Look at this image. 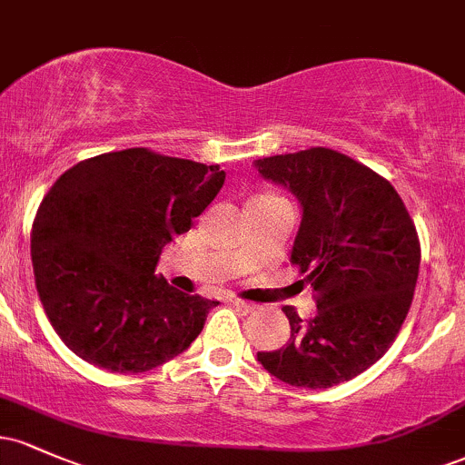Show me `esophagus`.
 Wrapping results in <instances>:
<instances>
[{"mask_svg": "<svg viewBox=\"0 0 465 465\" xmlns=\"http://www.w3.org/2000/svg\"><path fill=\"white\" fill-rule=\"evenodd\" d=\"M229 303H232L233 308H238V311H242V312H251L253 311V303H249V302H242V300H236V297H232V300H229Z\"/></svg>", "mask_w": 465, "mask_h": 465, "instance_id": "34e87169", "label": "esophagus"}]
</instances>
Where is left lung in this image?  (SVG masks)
I'll return each instance as SVG.
<instances>
[{"label": "left lung", "instance_id": "left-lung-1", "mask_svg": "<svg viewBox=\"0 0 465 465\" xmlns=\"http://www.w3.org/2000/svg\"><path fill=\"white\" fill-rule=\"evenodd\" d=\"M255 165L302 203L291 262L317 302L311 322L282 308L291 341L258 351V361L292 387L351 381L382 359L409 314L420 273L413 218L385 177L332 148L273 154Z\"/></svg>", "mask_w": 465, "mask_h": 465}]
</instances>
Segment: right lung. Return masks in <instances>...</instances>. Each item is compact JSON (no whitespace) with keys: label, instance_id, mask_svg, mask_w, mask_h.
<instances>
[{"label":"right lung","instance_id":"obj_1","mask_svg":"<svg viewBox=\"0 0 465 465\" xmlns=\"http://www.w3.org/2000/svg\"><path fill=\"white\" fill-rule=\"evenodd\" d=\"M223 183L218 165L148 148L84 159L54 181L32 223L30 253L44 311L74 354L140 373L190 348L218 302L185 295L154 269Z\"/></svg>","mask_w":465,"mask_h":465}]
</instances>
